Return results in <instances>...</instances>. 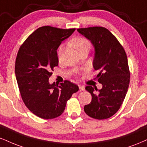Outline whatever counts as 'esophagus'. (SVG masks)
<instances>
[{"label": "esophagus", "mask_w": 147, "mask_h": 147, "mask_svg": "<svg viewBox=\"0 0 147 147\" xmlns=\"http://www.w3.org/2000/svg\"><path fill=\"white\" fill-rule=\"evenodd\" d=\"M79 88L81 90H85V86H83V85H79Z\"/></svg>", "instance_id": "1"}]
</instances>
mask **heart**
<instances>
[{"mask_svg": "<svg viewBox=\"0 0 147 147\" xmlns=\"http://www.w3.org/2000/svg\"><path fill=\"white\" fill-rule=\"evenodd\" d=\"M70 44L77 50V52L84 50V49H90V42L88 41L87 39L84 38H75L74 40H72ZM61 51H62V48L60 49L59 52L61 53Z\"/></svg>", "mask_w": 147, "mask_h": 147, "instance_id": "1", "label": "heart"}]
</instances>
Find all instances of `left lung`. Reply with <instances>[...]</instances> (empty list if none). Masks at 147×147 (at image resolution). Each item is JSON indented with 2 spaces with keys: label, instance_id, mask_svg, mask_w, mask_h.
Here are the masks:
<instances>
[{
  "label": "left lung",
  "instance_id": "8db88e82",
  "mask_svg": "<svg viewBox=\"0 0 147 147\" xmlns=\"http://www.w3.org/2000/svg\"><path fill=\"white\" fill-rule=\"evenodd\" d=\"M77 31L90 40L94 49L92 65L98 72L96 78L102 87L86 86L92 95L90 103L84 111L90 117L102 120L112 116L120 109L130 80L126 53L116 37L101 26L78 29Z\"/></svg>",
  "mask_w": 147,
  "mask_h": 147
}]
</instances>
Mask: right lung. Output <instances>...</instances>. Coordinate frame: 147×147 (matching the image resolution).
Wrapping results in <instances>:
<instances>
[{"mask_svg": "<svg viewBox=\"0 0 147 147\" xmlns=\"http://www.w3.org/2000/svg\"><path fill=\"white\" fill-rule=\"evenodd\" d=\"M75 29L45 26L30 35L17 54L15 73L21 96L33 114L44 119L58 117L79 87L69 81L49 83L51 70L58 66L57 49Z\"/></svg>", "mask_w": 147, "mask_h": 147, "instance_id": "1", "label": "right lung"}]
</instances>
